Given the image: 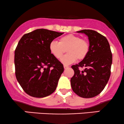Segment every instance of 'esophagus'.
<instances>
[{
	"label": "esophagus",
	"instance_id": "obj_1",
	"mask_svg": "<svg viewBox=\"0 0 124 124\" xmlns=\"http://www.w3.org/2000/svg\"><path fill=\"white\" fill-rule=\"evenodd\" d=\"M63 67H64V69H67V68H69V66H67V65H64Z\"/></svg>",
	"mask_w": 124,
	"mask_h": 124
}]
</instances>
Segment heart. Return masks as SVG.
<instances>
[{"label": "heart", "instance_id": "obj_1", "mask_svg": "<svg viewBox=\"0 0 124 124\" xmlns=\"http://www.w3.org/2000/svg\"><path fill=\"white\" fill-rule=\"evenodd\" d=\"M51 53L56 59H61L66 50L68 54L61 59L65 65H69L76 61L85 59L89 51V44L85 39L74 34H68L59 39V42L52 41L49 44Z\"/></svg>", "mask_w": 124, "mask_h": 124}]
</instances>
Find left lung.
I'll return each instance as SVG.
<instances>
[{
    "instance_id": "8db88e82",
    "label": "left lung",
    "mask_w": 124,
    "mask_h": 124,
    "mask_svg": "<svg viewBox=\"0 0 124 124\" xmlns=\"http://www.w3.org/2000/svg\"><path fill=\"white\" fill-rule=\"evenodd\" d=\"M77 32L88 36L89 51L83 61L72 66L75 73L70 79L71 86L81 97H94L103 90L110 77L111 51L107 38L97 31L83 30ZM79 67L85 69L80 71Z\"/></svg>"
}]
</instances>
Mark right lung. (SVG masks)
I'll list each match as a JSON object with an SVG mask.
<instances>
[{
	"label": "right lung",
	"mask_w": 124,
	"mask_h": 124,
	"mask_svg": "<svg viewBox=\"0 0 124 124\" xmlns=\"http://www.w3.org/2000/svg\"><path fill=\"white\" fill-rule=\"evenodd\" d=\"M63 33L37 29L20 39L15 52V74L23 90L42 98L55 92L63 73V64L49 50V44Z\"/></svg>",
	"instance_id": "add662e5"
}]
</instances>
